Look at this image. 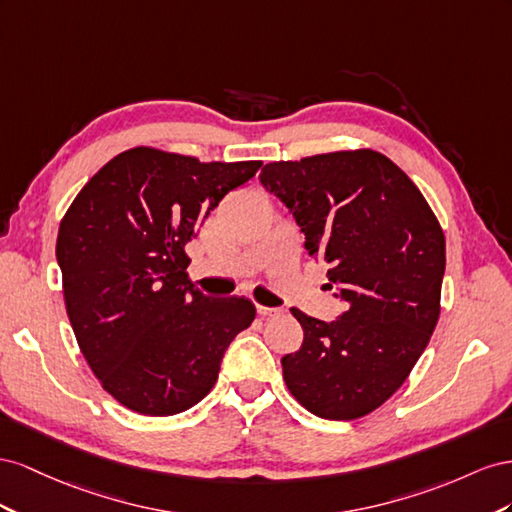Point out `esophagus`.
<instances>
[{
    "label": "esophagus",
    "instance_id": "1",
    "mask_svg": "<svg viewBox=\"0 0 512 512\" xmlns=\"http://www.w3.org/2000/svg\"><path fill=\"white\" fill-rule=\"evenodd\" d=\"M257 313L264 315V317H274V315H279L281 311H279V309H272V306H261V304H257Z\"/></svg>",
    "mask_w": 512,
    "mask_h": 512
}]
</instances>
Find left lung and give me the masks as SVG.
<instances>
[{"instance_id":"8db88e82","label":"left lung","mask_w":512,"mask_h":512,"mask_svg":"<svg viewBox=\"0 0 512 512\" xmlns=\"http://www.w3.org/2000/svg\"><path fill=\"white\" fill-rule=\"evenodd\" d=\"M259 180L294 212L345 302L330 324L291 309L304 341L281 360L285 384L319 418L367 416L403 386L440 317V221L407 173L369 148L268 163Z\"/></svg>"}]
</instances>
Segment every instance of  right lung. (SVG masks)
Returning a JSON list of instances; mask_svg holds the SVG:
<instances>
[{"label":"right lung","instance_id":"1","mask_svg":"<svg viewBox=\"0 0 512 512\" xmlns=\"http://www.w3.org/2000/svg\"><path fill=\"white\" fill-rule=\"evenodd\" d=\"M259 167L137 145L98 169L66 210L55 255L70 326L102 388L128 410L173 416L197 405L255 319L251 300L195 289L184 246Z\"/></svg>","mask_w":512,"mask_h":512}]
</instances>
